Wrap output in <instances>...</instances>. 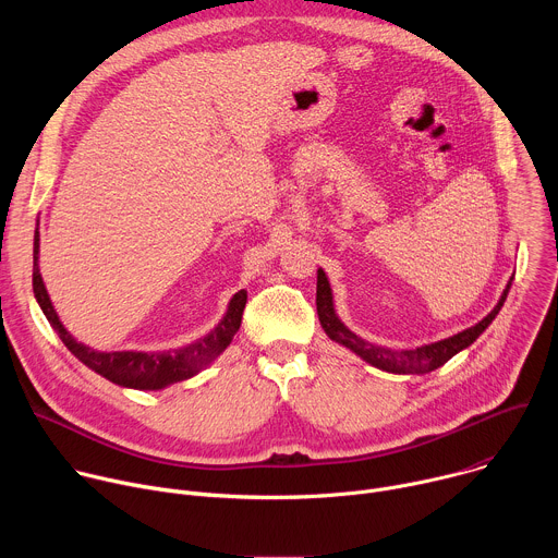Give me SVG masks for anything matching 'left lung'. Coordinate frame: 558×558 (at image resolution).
<instances>
[{
  "label": "left lung",
  "mask_w": 558,
  "mask_h": 558,
  "mask_svg": "<svg viewBox=\"0 0 558 558\" xmlns=\"http://www.w3.org/2000/svg\"><path fill=\"white\" fill-rule=\"evenodd\" d=\"M510 284H512V278L506 284V289H504L499 302L495 304V308L484 317L482 323H476L474 327H470V329H465V331H461L452 338L430 342V344H424V347H417V349H402V351H395V349H386V347H377L373 342H366L364 338L355 336L349 327H344V323L340 320L338 313H336L333 291H331L329 278L323 269H317L315 304H317V317H320V325L333 342L347 347L349 351H353L355 355H360L364 362H368L371 366H375L379 371L397 373V375H424V373H430V371L444 366L452 355L468 349L476 338H480L490 327V323L495 320L497 313L501 311V306L508 298Z\"/></svg>",
  "instance_id": "left-lung-1"
}]
</instances>
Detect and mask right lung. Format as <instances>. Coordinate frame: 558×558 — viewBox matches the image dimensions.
<instances>
[{
  "label": "right lung",
  "instance_id": "1",
  "mask_svg": "<svg viewBox=\"0 0 558 558\" xmlns=\"http://www.w3.org/2000/svg\"><path fill=\"white\" fill-rule=\"evenodd\" d=\"M33 291L35 298L46 315L50 327L57 331L61 342L68 351L84 362L88 368L99 373L101 377L110 379L112 384L136 388V390H158L170 384L183 381L207 368L233 340L235 331L241 329L243 323V308L247 304V291L241 289L227 306L222 320L205 336L194 340L187 347L170 349V351H97L86 347L84 342H76L70 331L61 325L59 315L50 302L46 284L39 274V220L35 229V250H33Z\"/></svg>",
  "mask_w": 558,
  "mask_h": 558
}]
</instances>
